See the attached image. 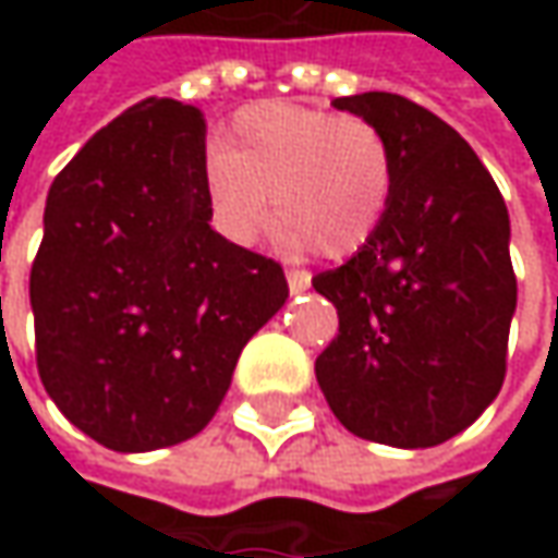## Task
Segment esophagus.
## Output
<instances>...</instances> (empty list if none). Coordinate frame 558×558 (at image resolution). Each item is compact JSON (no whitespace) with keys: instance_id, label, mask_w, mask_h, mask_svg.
<instances>
[{"instance_id":"34e87169","label":"esophagus","mask_w":558,"mask_h":558,"mask_svg":"<svg viewBox=\"0 0 558 558\" xmlns=\"http://www.w3.org/2000/svg\"><path fill=\"white\" fill-rule=\"evenodd\" d=\"M286 279H289V289L291 291H304V289H311V272L307 269H289L286 272Z\"/></svg>"}]
</instances>
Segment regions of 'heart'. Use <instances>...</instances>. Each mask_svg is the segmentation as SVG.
<instances>
[{"label":"heart","instance_id":"obj_1","mask_svg":"<svg viewBox=\"0 0 558 558\" xmlns=\"http://www.w3.org/2000/svg\"><path fill=\"white\" fill-rule=\"evenodd\" d=\"M395 185V148L373 120L289 101L239 111L223 148L204 161V198L229 242L251 245L260 235L272 195L279 245H319L329 257L373 239Z\"/></svg>","mask_w":558,"mask_h":558}]
</instances>
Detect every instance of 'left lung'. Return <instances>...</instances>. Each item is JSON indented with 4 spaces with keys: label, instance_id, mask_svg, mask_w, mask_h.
I'll return each mask as SVG.
<instances>
[{
    "label": "left lung",
    "instance_id": "left-lung-1",
    "mask_svg": "<svg viewBox=\"0 0 558 558\" xmlns=\"http://www.w3.org/2000/svg\"><path fill=\"white\" fill-rule=\"evenodd\" d=\"M332 105L388 136L397 185L373 239L313 279L338 311L316 381L356 438L435 447L504 388L515 313L509 210L472 145L428 108L395 93Z\"/></svg>",
    "mask_w": 558,
    "mask_h": 558
}]
</instances>
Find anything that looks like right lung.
Here are the masks:
<instances>
[{
	"instance_id": "obj_1",
	"label": "right lung",
	"mask_w": 558,
	"mask_h": 558,
	"mask_svg": "<svg viewBox=\"0 0 558 558\" xmlns=\"http://www.w3.org/2000/svg\"><path fill=\"white\" fill-rule=\"evenodd\" d=\"M204 118L145 98L54 177L31 269L36 366L108 450L195 438L251 335L289 298L276 260L210 229Z\"/></svg>"
}]
</instances>
